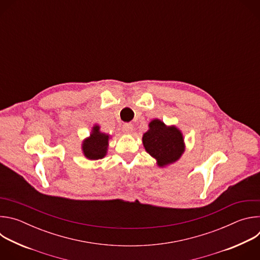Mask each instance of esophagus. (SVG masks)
Masks as SVG:
<instances>
[{"label":"esophagus","instance_id":"34e87169","mask_svg":"<svg viewBox=\"0 0 260 260\" xmlns=\"http://www.w3.org/2000/svg\"><path fill=\"white\" fill-rule=\"evenodd\" d=\"M133 129H134V126L133 124L131 123H124L122 125V131L125 133V134H132L133 133Z\"/></svg>","mask_w":260,"mask_h":260}]
</instances>
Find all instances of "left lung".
<instances>
[{
    "label": "left lung",
    "mask_w": 260,
    "mask_h": 260,
    "mask_svg": "<svg viewBox=\"0 0 260 260\" xmlns=\"http://www.w3.org/2000/svg\"><path fill=\"white\" fill-rule=\"evenodd\" d=\"M142 138L147 153L156 159L159 168H165L180 159L185 151L182 132L175 125L168 126L159 119L150 121Z\"/></svg>",
    "instance_id": "obj_1"
}]
</instances>
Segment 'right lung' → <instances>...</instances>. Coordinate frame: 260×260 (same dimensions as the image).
Masks as SVG:
<instances>
[{"instance_id":"right-lung-1","label":"right lung","mask_w":260,"mask_h":260,"mask_svg":"<svg viewBox=\"0 0 260 260\" xmlns=\"http://www.w3.org/2000/svg\"><path fill=\"white\" fill-rule=\"evenodd\" d=\"M110 135L102 133L100 125L95 124L88 138L82 143V151L84 156L90 160L101 159L106 156L109 146Z\"/></svg>"}]
</instances>
